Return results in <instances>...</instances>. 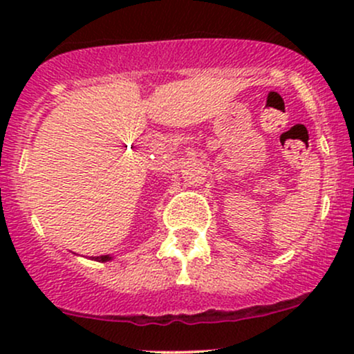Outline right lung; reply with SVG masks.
<instances>
[{
  "mask_svg": "<svg viewBox=\"0 0 354 354\" xmlns=\"http://www.w3.org/2000/svg\"><path fill=\"white\" fill-rule=\"evenodd\" d=\"M91 259H95V261L104 263V261H109V259H111V256H109V254H104V256H93Z\"/></svg>",
  "mask_w": 354,
  "mask_h": 354,
  "instance_id": "obj_1",
  "label": "right lung"
}]
</instances>
